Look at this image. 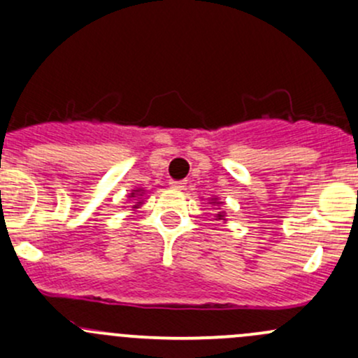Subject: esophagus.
I'll return each mask as SVG.
<instances>
[{"mask_svg":"<svg viewBox=\"0 0 358 358\" xmlns=\"http://www.w3.org/2000/svg\"><path fill=\"white\" fill-rule=\"evenodd\" d=\"M169 187H171L173 190H183L187 187V183L183 182V180H180V182H175V180H171V182H169Z\"/></svg>","mask_w":358,"mask_h":358,"instance_id":"34e87169","label":"esophagus"}]
</instances>
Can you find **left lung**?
Listing matches in <instances>:
<instances>
[{"label":"left lung","mask_w":358,"mask_h":358,"mask_svg":"<svg viewBox=\"0 0 358 358\" xmlns=\"http://www.w3.org/2000/svg\"><path fill=\"white\" fill-rule=\"evenodd\" d=\"M209 204L213 206V208L220 209V206H223V202H221L220 199H217V197H213V199H209ZM224 216H227V213H224V210H220V213L216 214V217H217V220H223V221H227V220H224Z\"/></svg>","instance_id":"8db88e82"}]
</instances>
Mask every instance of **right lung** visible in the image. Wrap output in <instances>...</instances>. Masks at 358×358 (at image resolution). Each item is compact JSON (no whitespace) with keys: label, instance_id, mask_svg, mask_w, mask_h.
Here are the masks:
<instances>
[{"label":"right lung","instance_id":"1","mask_svg":"<svg viewBox=\"0 0 358 358\" xmlns=\"http://www.w3.org/2000/svg\"><path fill=\"white\" fill-rule=\"evenodd\" d=\"M144 195H145V190L144 189H135L131 190V194L129 195V201H135V204L131 206V209H138L142 204H144Z\"/></svg>","mask_w":358,"mask_h":358}]
</instances>
